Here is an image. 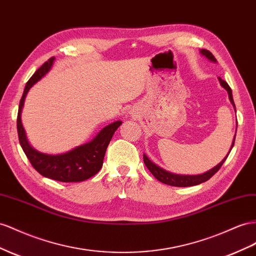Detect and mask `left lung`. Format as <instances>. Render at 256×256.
<instances>
[{
  "label": "left lung",
  "instance_id": "left-lung-1",
  "mask_svg": "<svg viewBox=\"0 0 256 256\" xmlns=\"http://www.w3.org/2000/svg\"><path fill=\"white\" fill-rule=\"evenodd\" d=\"M200 54H202V56H204L208 60H210L212 62H216V59L214 58V56L209 50H200ZM218 80H220V86H222L225 89V90L228 92V98L230 100V103L232 104L234 111H236V106H234V99H232V92L230 87L228 86V84H227L225 80H223L220 78H218ZM234 139H236V134H234V140H232V146L230 148V152L223 158V160L220 162V164H218L216 167H213L209 171H206V172H204V174H202L190 176V174H172V172H169L167 170H164V169L160 168V166H157L156 164H154L145 154H143V160H144L145 166H146L148 169L150 171V174H153L158 180V181H160L162 183L167 184V185H171V186H178V188H188V186H194V185H198V184H202V183H204L206 181H208V180L211 176H213L214 174H216V172L218 171V169L222 167V164L226 160V158L228 157L232 148H234Z\"/></svg>",
  "mask_w": 256,
  "mask_h": 256
}]
</instances>
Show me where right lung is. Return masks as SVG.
I'll list each match as a JSON object with an SVG mask.
<instances>
[{
	"mask_svg": "<svg viewBox=\"0 0 256 256\" xmlns=\"http://www.w3.org/2000/svg\"><path fill=\"white\" fill-rule=\"evenodd\" d=\"M54 58H50L34 73L26 84L24 90L19 103L17 130L20 145L33 168L45 178L60 182H82L92 178L102 168L108 143L113 134L120 125V120H116L102 128L96 136L87 143H84L62 154L40 153L31 146L28 141L22 122V112L24 106L26 96L34 84L42 80L50 71Z\"/></svg>",
	"mask_w": 256,
	"mask_h": 256,
	"instance_id": "add662e5",
	"label": "right lung"
}]
</instances>
